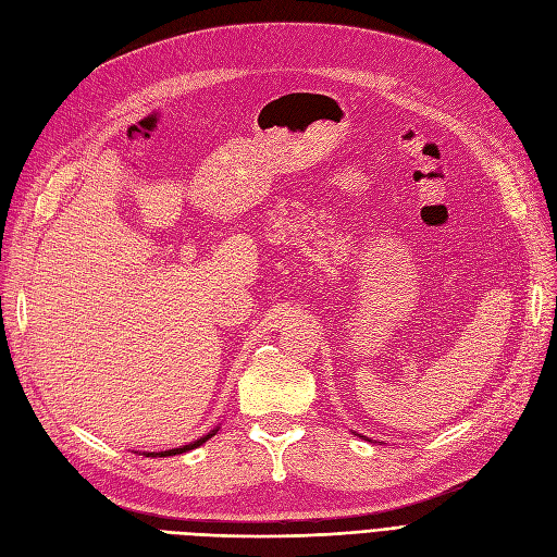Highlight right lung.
Segmentation results:
<instances>
[{
    "label": "right lung",
    "instance_id": "add662e5",
    "mask_svg": "<svg viewBox=\"0 0 557 557\" xmlns=\"http://www.w3.org/2000/svg\"><path fill=\"white\" fill-rule=\"evenodd\" d=\"M216 433V431H214ZM214 433H209V435H205V437H200V440H196V443H190V445H184V447H180V449H168V451H161L159 456H175V454H184V451H188V449H196V447H200L202 443H207L209 437H212ZM147 456H154V454H147Z\"/></svg>",
    "mask_w": 557,
    "mask_h": 557
}]
</instances>
